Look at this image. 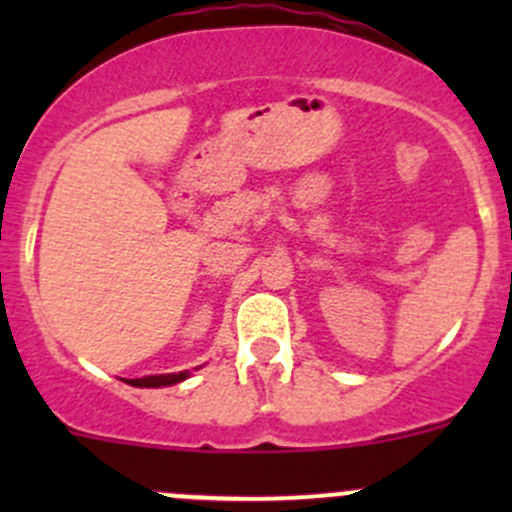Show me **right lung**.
Wrapping results in <instances>:
<instances>
[{
    "label": "right lung",
    "mask_w": 512,
    "mask_h": 512,
    "mask_svg": "<svg viewBox=\"0 0 512 512\" xmlns=\"http://www.w3.org/2000/svg\"><path fill=\"white\" fill-rule=\"evenodd\" d=\"M185 371L180 374H156V376H141V379H128L131 386H170V384H178V381L185 379Z\"/></svg>",
    "instance_id": "obj_1"
}]
</instances>
